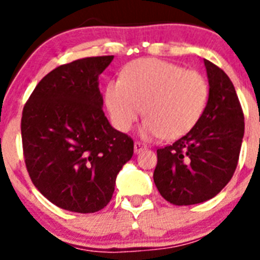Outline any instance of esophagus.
Segmentation results:
<instances>
[{
    "label": "esophagus",
    "instance_id": "obj_1",
    "mask_svg": "<svg viewBox=\"0 0 260 260\" xmlns=\"http://www.w3.org/2000/svg\"><path fill=\"white\" fill-rule=\"evenodd\" d=\"M147 147L144 146L143 143H141V142H135L134 143V152L138 153V152H141V151L146 150Z\"/></svg>",
    "mask_w": 260,
    "mask_h": 260
}]
</instances>
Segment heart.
I'll return each instance as SVG.
<instances>
[{
	"label": "heart",
	"mask_w": 260,
	"mask_h": 260,
	"mask_svg": "<svg viewBox=\"0 0 260 260\" xmlns=\"http://www.w3.org/2000/svg\"><path fill=\"white\" fill-rule=\"evenodd\" d=\"M210 87L201 73L157 58H139L110 80L105 104L113 125L128 132L144 108L142 135L173 141L191 132L207 107Z\"/></svg>",
	"instance_id": "obj_1"
}]
</instances>
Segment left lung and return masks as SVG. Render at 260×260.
<instances>
[{
    "instance_id": "8db88e82",
    "label": "left lung",
    "mask_w": 260,
    "mask_h": 260,
    "mask_svg": "<svg viewBox=\"0 0 260 260\" xmlns=\"http://www.w3.org/2000/svg\"><path fill=\"white\" fill-rule=\"evenodd\" d=\"M210 96L191 132L157 150L153 181L169 203L190 206L219 194L237 168L245 117L233 83L219 66L204 59Z\"/></svg>"
}]
</instances>
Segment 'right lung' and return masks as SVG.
Masks as SVG:
<instances>
[{
  "label": "right lung",
  "mask_w": 260,
  "mask_h": 260,
  "mask_svg": "<svg viewBox=\"0 0 260 260\" xmlns=\"http://www.w3.org/2000/svg\"><path fill=\"white\" fill-rule=\"evenodd\" d=\"M113 56L87 57L48 73L23 108L22 144L32 183L57 207L92 213L112 199L134 142L103 112L99 75Z\"/></svg>",
  "instance_id": "add662e5"
}]
</instances>
